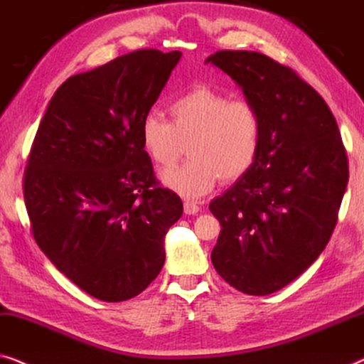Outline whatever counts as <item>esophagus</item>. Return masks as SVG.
Returning a JSON list of instances; mask_svg holds the SVG:
<instances>
[{
	"instance_id": "34e87169",
	"label": "esophagus",
	"mask_w": 364,
	"mask_h": 364,
	"mask_svg": "<svg viewBox=\"0 0 364 364\" xmlns=\"http://www.w3.org/2000/svg\"><path fill=\"white\" fill-rule=\"evenodd\" d=\"M199 211V206L194 201H189V199H186L184 201V213L186 214H196Z\"/></svg>"
}]
</instances>
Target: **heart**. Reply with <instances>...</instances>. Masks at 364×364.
I'll return each instance as SVG.
<instances>
[{"mask_svg": "<svg viewBox=\"0 0 364 364\" xmlns=\"http://www.w3.org/2000/svg\"><path fill=\"white\" fill-rule=\"evenodd\" d=\"M170 122L155 112L143 117L140 141L150 160L170 168L184 146L189 160L168 170L161 181L184 198H199L224 183L237 181L257 160L264 120L259 107L247 99H232L209 85H196L168 105Z\"/></svg>", "mask_w": 364, "mask_h": 364, "instance_id": "heart-1", "label": "heart"}]
</instances>
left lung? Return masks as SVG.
I'll return each instance as SVG.
<instances>
[{
  "label": "left lung",
  "mask_w": 364,
  "mask_h": 364,
  "mask_svg": "<svg viewBox=\"0 0 364 364\" xmlns=\"http://www.w3.org/2000/svg\"><path fill=\"white\" fill-rule=\"evenodd\" d=\"M264 120L254 166L211 211L221 224L211 260L235 290L269 295L305 272L333 234L348 184V156L330 107L294 69L254 50H218Z\"/></svg>",
  "instance_id": "8db88e82"
}]
</instances>
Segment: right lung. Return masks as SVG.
<instances>
[{
  "label": "right lung",
  "instance_id": "add662e5",
  "mask_svg": "<svg viewBox=\"0 0 364 364\" xmlns=\"http://www.w3.org/2000/svg\"><path fill=\"white\" fill-rule=\"evenodd\" d=\"M180 50L138 49L55 90L31 146L23 193L36 244L95 299H133L165 264L183 203L161 188L140 141L143 117Z\"/></svg>",
  "mask_w": 364,
  "mask_h": 364
}]
</instances>
